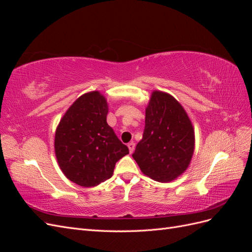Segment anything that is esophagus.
<instances>
[{"instance_id": "obj_1", "label": "esophagus", "mask_w": 252, "mask_h": 252, "mask_svg": "<svg viewBox=\"0 0 252 252\" xmlns=\"http://www.w3.org/2000/svg\"><path fill=\"white\" fill-rule=\"evenodd\" d=\"M128 148H129V152H130V154H132V152L134 151V147H135V144L133 143V142H130V143H128Z\"/></svg>"}]
</instances>
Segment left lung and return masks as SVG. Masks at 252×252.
Returning <instances> with one entry per match:
<instances>
[{
    "instance_id": "obj_1",
    "label": "left lung",
    "mask_w": 252,
    "mask_h": 252,
    "mask_svg": "<svg viewBox=\"0 0 252 252\" xmlns=\"http://www.w3.org/2000/svg\"><path fill=\"white\" fill-rule=\"evenodd\" d=\"M193 151L194 129L185 109L169 94L155 90L132 155L141 171L157 182H171L188 168Z\"/></svg>"
}]
</instances>
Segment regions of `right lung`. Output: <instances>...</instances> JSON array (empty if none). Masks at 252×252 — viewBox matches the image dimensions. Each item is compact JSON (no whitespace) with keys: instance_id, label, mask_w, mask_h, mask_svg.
<instances>
[{"instance_id":"obj_1","label":"right lung","mask_w":252,"mask_h":252,"mask_svg":"<svg viewBox=\"0 0 252 252\" xmlns=\"http://www.w3.org/2000/svg\"><path fill=\"white\" fill-rule=\"evenodd\" d=\"M108 104L98 91L81 95L61 119L55 152L65 177L83 187L111 178L116 163L129 154L107 124Z\"/></svg>"}]
</instances>
